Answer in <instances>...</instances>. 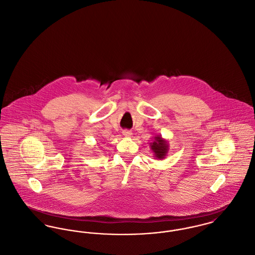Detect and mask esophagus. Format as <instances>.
Wrapping results in <instances>:
<instances>
[{
    "label": "esophagus",
    "instance_id": "esophagus-1",
    "mask_svg": "<svg viewBox=\"0 0 255 255\" xmlns=\"http://www.w3.org/2000/svg\"><path fill=\"white\" fill-rule=\"evenodd\" d=\"M123 134L126 136V137H130L131 134H132V132H131L130 130H128V129H126V130H124V131H123Z\"/></svg>",
    "mask_w": 255,
    "mask_h": 255
}]
</instances>
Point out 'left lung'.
Returning <instances> with one entry per match:
<instances>
[{
	"instance_id": "obj_1",
	"label": "left lung",
	"mask_w": 255,
	"mask_h": 255,
	"mask_svg": "<svg viewBox=\"0 0 255 255\" xmlns=\"http://www.w3.org/2000/svg\"><path fill=\"white\" fill-rule=\"evenodd\" d=\"M151 149L153 150L155 158L162 159L168 153V143L161 136L156 135L153 142L151 143Z\"/></svg>"
}]
</instances>
